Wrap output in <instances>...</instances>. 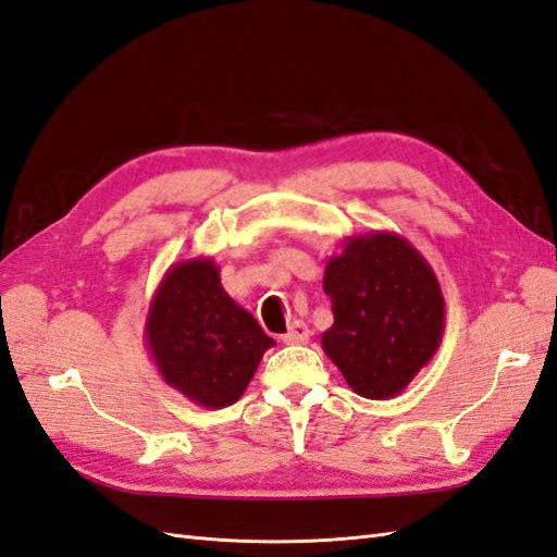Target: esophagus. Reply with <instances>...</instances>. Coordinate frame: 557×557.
<instances>
[{
	"instance_id": "34e87169",
	"label": "esophagus",
	"mask_w": 557,
	"mask_h": 557,
	"mask_svg": "<svg viewBox=\"0 0 557 557\" xmlns=\"http://www.w3.org/2000/svg\"><path fill=\"white\" fill-rule=\"evenodd\" d=\"M308 338H310V330L306 326V322H301V320H294L292 326H289V332L282 336L284 344H306Z\"/></svg>"
}]
</instances>
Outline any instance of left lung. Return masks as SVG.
<instances>
[{
    "label": "left lung",
    "instance_id": "1",
    "mask_svg": "<svg viewBox=\"0 0 557 557\" xmlns=\"http://www.w3.org/2000/svg\"><path fill=\"white\" fill-rule=\"evenodd\" d=\"M334 324L322 348L348 386L391 400L433 360L445 334V298L433 268L403 235L374 231L344 239L324 268Z\"/></svg>",
    "mask_w": 557,
    "mask_h": 557
}]
</instances>
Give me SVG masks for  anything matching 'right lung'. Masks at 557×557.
Here are the masks:
<instances>
[{"label": "right lung", "instance_id": "1", "mask_svg": "<svg viewBox=\"0 0 557 557\" xmlns=\"http://www.w3.org/2000/svg\"><path fill=\"white\" fill-rule=\"evenodd\" d=\"M143 338L166 386L207 409L237 403L263 352L275 346L251 312L227 296L219 265L205 256L166 270Z\"/></svg>", "mask_w": 557, "mask_h": 557}]
</instances>
